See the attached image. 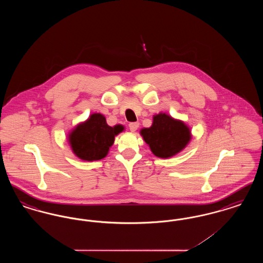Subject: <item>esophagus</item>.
<instances>
[{"mask_svg": "<svg viewBox=\"0 0 263 263\" xmlns=\"http://www.w3.org/2000/svg\"><path fill=\"white\" fill-rule=\"evenodd\" d=\"M139 127V123L138 122H132L129 124V129L132 131V132H135Z\"/></svg>", "mask_w": 263, "mask_h": 263, "instance_id": "1", "label": "esophagus"}]
</instances>
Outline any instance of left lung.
Wrapping results in <instances>:
<instances>
[{
    "mask_svg": "<svg viewBox=\"0 0 263 263\" xmlns=\"http://www.w3.org/2000/svg\"><path fill=\"white\" fill-rule=\"evenodd\" d=\"M140 134L152 153L162 159H168L180 153L192 138L190 128L182 120L163 112L154 115L152 126L142 128Z\"/></svg>",
    "mask_w": 263,
    "mask_h": 263,
    "instance_id": "left-lung-1",
    "label": "left lung"
}]
</instances>
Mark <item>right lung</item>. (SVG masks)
Returning a JSON list of instances; mask_svg holds the SVG:
<instances>
[{
  "mask_svg": "<svg viewBox=\"0 0 263 263\" xmlns=\"http://www.w3.org/2000/svg\"><path fill=\"white\" fill-rule=\"evenodd\" d=\"M124 126L108 125L104 115L92 113L87 120L76 125L68 134V143L76 157L83 161H99L105 158L115 136Z\"/></svg>",
  "mask_w": 263,
  "mask_h": 263,
  "instance_id": "add662e5",
  "label": "right lung"
}]
</instances>
